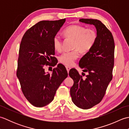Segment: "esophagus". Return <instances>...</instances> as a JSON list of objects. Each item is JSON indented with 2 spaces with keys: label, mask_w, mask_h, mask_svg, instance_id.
Here are the masks:
<instances>
[{
  "label": "esophagus",
  "mask_w": 129,
  "mask_h": 129,
  "mask_svg": "<svg viewBox=\"0 0 129 129\" xmlns=\"http://www.w3.org/2000/svg\"><path fill=\"white\" fill-rule=\"evenodd\" d=\"M66 69H67V72H68V73H69V70L71 69V68L70 67H66Z\"/></svg>",
  "instance_id": "esophagus-1"
}]
</instances>
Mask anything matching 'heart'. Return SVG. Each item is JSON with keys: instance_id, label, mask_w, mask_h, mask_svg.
I'll use <instances>...</instances> for the list:
<instances>
[{"instance_id": "obj_1", "label": "heart", "mask_w": 129, "mask_h": 129, "mask_svg": "<svg viewBox=\"0 0 129 129\" xmlns=\"http://www.w3.org/2000/svg\"><path fill=\"white\" fill-rule=\"evenodd\" d=\"M64 33L67 38L75 40L74 49L75 50L62 53L59 57L60 61L63 64L71 66L79 56V51L82 53H87L94 45L97 39L96 32L94 29H86L81 25H73L68 26ZM53 44L55 50L60 51L62 49V40L60 35H55Z\"/></svg>"}]
</instances>
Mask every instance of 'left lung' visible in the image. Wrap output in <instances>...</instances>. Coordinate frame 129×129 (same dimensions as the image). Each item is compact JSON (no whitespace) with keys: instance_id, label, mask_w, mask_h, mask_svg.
I'll return each instance as SVG.
<instances>
[{"instance_id":"left-lung-1","label":"left lung","mask_w":129,"mask_h":129,"mask_svg":"<svg viewBox=\"0 0 129 129\" xmlns=\"http://www.w3.org/2000/svg\"><path fill=\"white\" fill-rule=\"evenodd\" d=\"M79 21L94 25L97 34L94 45L79 61L83 72L88 73L85 79L75 69H72L69 73L74 80L70 88L73 102L79 108L88 109L103 99L113 78L115 43L111 33L101 21L80 19ZM82 75L85 73H82Z\"/></svg>"}]
</instances>
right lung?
Returning <instances> with one entry per match:
<instances>
[{
    "label": "right lung",
    "mask_w": 129,
    "mask_h": 129,
    "mask_svg": "<svg viewBox=\"0 0 129 129\" xmlns=\"http://www.w3.org/2000/svg\"><path fill=\"white\" fill-rule=\"evenodd\" d=\"M65 22L59 20L40 21L27 30L19 48L16 76L21 90L29 102L36 107H43L53 100L57 89L67 78L65 67L57 64L51 74L45 72L56 57L53 40ZM56 61L51 64L55 66Z\"/></svg>",
    "instance_id": "1"
}]
</instances>
